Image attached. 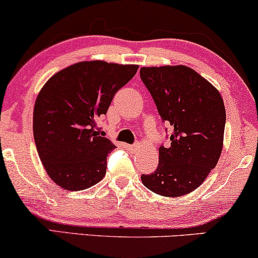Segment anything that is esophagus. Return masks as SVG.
Masks as SVG:
<instances>
[{
  "label": "esophagus",
  "instance_id": "34e87169",
  "mask_svg": "<svg viewBox=\"0 0 258 258\" xmlns=\"http://www.w3.org/2000/svg\"><path fill=\"white\" fill-rule=\"evenodd\" d=\"M125 147L129 152H132V153H133V152H135L136 149H138V145H126Z\"/></svg>",
  "mask_w": 258,
  "mask_h": 258
}]
</instances>
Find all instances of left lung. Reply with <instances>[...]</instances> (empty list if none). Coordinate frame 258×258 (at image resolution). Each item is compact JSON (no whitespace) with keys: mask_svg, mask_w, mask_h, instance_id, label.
Instances as JSON below:
<instances>
[{"mask_svg":"<svg viewBox=\"0 0 258 258\" xmlns=\"http://www.w3.org/2000/svg\"><path fill=\"white\" fill-rule=\"evenodd\" d=\"M140 78L161 120L172 129L166 135L170 144L159 147L157 170L142 174L141 180L158 195H186L205 182L220 158L226 123L224 100L214 86L185 66L144 67Z\"/></svg>","mask_w":258,"mask_h":258,"instance_id":"8db88e82","label":"left lung"}]
</instances>
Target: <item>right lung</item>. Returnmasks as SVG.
I'll return each mask as SVG.
<instances>
[{"mask_svg": "<svg viewBox=\"0 0 258 258\" xmlns=\"http://www.w3.org/2000/svg\"><path fill=\"white\" fill-rule=\"evenodd\" d=\"M139 66L79 62L44 85L33 111V136L47 174L71 191L99 183L114 146L98 120L113 95L134 78Z\"/></svg>", "mask_w": 258, "mask_h": 258, "instance_id": "obj_1", "label": "right lung"}]
</instances>
